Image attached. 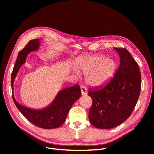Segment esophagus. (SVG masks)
<instances>
[{
  "instance_id": "34e87169",
  "label": "esophagus",
  "mask_w": 154,
  "mask_h": 154,
  "mask_svg": "<svg viewBox=\"0 0 154 154\" xmlns=\"http://www.w3.org/2000/svg\"><path fill=\"white\" fill-rule=\"evenodd\" d=\"M80 90L82 91V95H85L87 94V90H86V88L85 86H82L80 88Z\"/></svg>"
}]
</instances>
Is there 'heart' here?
Instances as JSON below:
<instances>
[{
    "mask_svg": "<svg viewBox=\"0 0 154 154\" xmlns=\"http://www.w3.org/2000/svg\"><path fill=\"white\" fill-rule=\"evenodd\" d=\"M75 68L79 73L85 75L87 84L100 86L113 77L116 69V61L103 55H86L75 60Z\"/></svg>",
    "mask_w": 154,
    "mask_h": 154,
    "instance_id": "b5f03b06",
    "label": "heart"
}]
</instances>
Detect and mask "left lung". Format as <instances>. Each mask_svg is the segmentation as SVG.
<instances>
[{
  "label": "left lung",
  "mask_w": 154,
  "mask_h": 154,
  "mask_svg": "<svg viewBox=\"0 0 154 154\" xmlns=\"http://www.w3.org/2000/svg\"><path fill=\"white\" fill-rule=\"evenodd\" d=\"M120 64L116 74L104 87L90 88L93 100L89 111L91 124L98 128L115 127L131 115L141 90V72L138 63L125 48H114Z\"/></svg>",
  "instance_id": "1"
}]
</instances>
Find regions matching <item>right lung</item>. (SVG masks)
<instances>
[{"mask_svg":"<svg viewBox=\"0 0 154 154\" xmlns=\"http://www.w3.org/2000/svg\"><path fill=\"white\" fill-rule=\"evenodd\" d=\"M40 42L39 39L30 40L25 48L19 52L11 73L12 96L17 109L28 121L39 127L51 129L58 128L64 122L70 108L81 96V90L79 85L63 89L58 92L54 101L49 106L41 109H33L26 107L16 100L13 94L15 77L21 65L25 63L29 54L39 48Z\"/></svg>","mask_w":154,"mask_h":154,"instance_id":"obj_1","label":"right lung"}]
</instances>
